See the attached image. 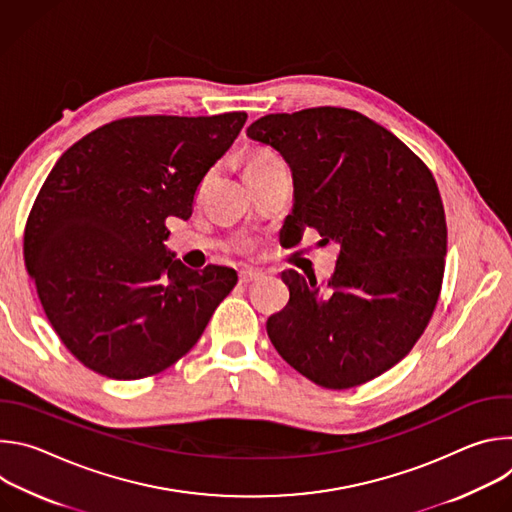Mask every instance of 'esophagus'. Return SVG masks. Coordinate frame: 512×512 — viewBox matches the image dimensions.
Wrapping results in <instances>:
<instances>
[{
  "label": "esophagus",
  "instance_id": "esophagus-1",
  "mask_svg": "<svg viewBox=\"0 0 512 512\" xmlns=\"http://www.w3.org/2000/svg\"><path fill=\"white\" fill-rule=\"evenodd\" d=\"M263 275H265L263 271L249 267V269H243V271L239 273V281H241V283H255V281L263 279Z\"/></svg>",
  "mask_w": 512,
  "mask_h": 512
}]
</instances>
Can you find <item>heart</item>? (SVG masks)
Returning a JSON list of instances; mask_svg holds the SVG:
<instances>
[{"instance_id":"heart-1","label":"heart","mask_w":512,"mask_h":512,"mask_svg":"<svg viewBox=\"0 0 512 512\" xmlns=\"http://www.w3.org/2000/svg\"><path fill=\"white\" fill-rule=\"evenodd\" d=\"M271 158H273L271 154H265V152H257V154H253V156L249 158L247 166H253V164H261V162H267V160H271Z\"/></svg>"}]
</instances>
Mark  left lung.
<instances>
[{"instance_id":"obj_1","label":"left lung","mask_w":512,"mask_h":512,"mask_svg":"<svg viewBox=\"0 0 512 512\" xmlns=\"http://www.w3.org/2000/svg\"><path fill=\"white\" fill-rule=\"evenodd\" d=\"M247 137L289 166L298 239L316 229L340 247L334 273H281L287 306L269 316L281 358L326 389H350L397 364L423 334L442 289L448 247L440 190L391 131L350 109L273 113Z\"/></svg>"}]
</instances>
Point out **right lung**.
Wrapping results in <instances>:
<instances>
[{
	"label": "right lung",
	"mask_w": 512,
	"mask_h": 512,
	"mask_svg": "<svg viewBox=\"0 0 512 512\" xmlns=\"http://www.w3.org/2000/svg\"><path fill=\"white\" fill-rule=\"evenodd\" d=\"M247 113L129 117L60 156L24 235V261L62 344L117 381L182 358L237 283L231 267H186L168 249L170 216L188 221L206 172Z\"/></svg>",
	"instance_id": "right-lung-1"
}]
</instances>
